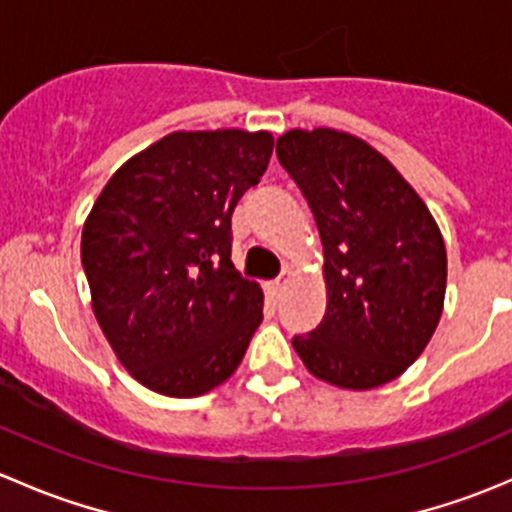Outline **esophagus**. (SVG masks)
<instances>
[{
	"mask_svg": "<svg viewBox=\"0 0 512 512\" xmlns=\"http://www.w3.org/2000/svg\"><path fill=\"white\" fill-rule=\"evenodd\" d=\"M287 277H289V267H285V270H282L280 277H275V280H272V282H267V289H270V292H280V289L285 287Z\"/></svg>",
	"mask_w": 512,
	"mask_h": 512,
	"instance_id": "1",
	"label": "esophagus"
}]
</instances>
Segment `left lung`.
Listing matches in <instances>:
<instances>
[{
    "mask_svg": "<svg viewBox=\"0 0 512 512\" xmlns=\"http://www.w3.org/2000/svg\"><path fill=\"white\" fill-rule=\"evenodd\" d=\"M277 158L324 245L327 312L292 339L317 379L376 389L426 349L446 297V245L416 190L379 151L334 128L289 131Z\"/></svg>",
    "mask_w": 512,
    "mask_h": 512,
    "instance_id": "8db88e82",
    "label": "left lung"
}]
</instances>
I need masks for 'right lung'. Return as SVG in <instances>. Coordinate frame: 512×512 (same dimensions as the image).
I'll use <instances>...</instances> for the list:
<instances>
[{"label": "right lung", "instance_id": "obj_1", "mask_svg": "<svg viewBox=\"0 0 512 512\" xmlns=\"http://www.w3.org/2000/svg\"><path fill=\"white\" fill-rule=\"evenodd\" d=\"M267 131H178L121 165L81 232L98 327L148 389L190 399L235 374L262 289L230 260L232 210L272 156Z\"/></svg>", "mask_w": 512, "mask_h": 512}]
</instances>
